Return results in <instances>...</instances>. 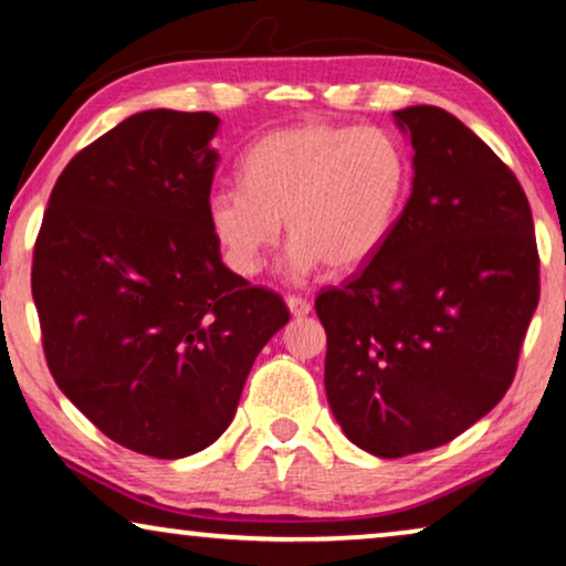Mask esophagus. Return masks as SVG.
I'll return each mask as SVG.
<instances>
[{"label":"esophagus","mask_w":566,"mask_h":566,"mask_svg":"<svg viewBox=\"0 0 566 566\" xmlns=\"http://www.w3.org/2000/svg\"><path fill=\"white\" fill-rule=\"evenodd\" d=\"M285 304H289L293 316H306L308 312H312V301L304 296H285Z\"/></svg>","instance_id":"1"}]
</instances>
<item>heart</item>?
<instances>
[{"instance_id": "1", "label": "heart", "mask_w": 566, "mask_h": 566, "mask_svg": "<svg viewBox=\"0 0 566 566\" xmlns=\"http://www.w3.org/2000/svg\"><path fill=\"white\" fill-rule=\"evenodd\" d=\"M412 188L405 146L381 128L306 123L262 136L242 159V182L208 200L223 260L260 273L265 254L291 237L293 270L324 262L335 273L366 265L397 227Z\"/></svg>"}]
</instances>
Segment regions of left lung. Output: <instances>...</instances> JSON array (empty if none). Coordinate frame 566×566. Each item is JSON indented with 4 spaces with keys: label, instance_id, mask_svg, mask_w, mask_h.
I'll return each instance as SVG.
<instances>
[{
    "label": "left lung",
    "instance_id": "left-lung-1",
    "mask_svg": "<svg viewBox=\"0 0 566 566\" xmlns=\"http://www.w3.org/2000/svg\"><path fill=\"white\" fill-rule=\"evenodd\" d=\"M394 118L415 146L412 196L376 258L314 301L332 415L381 459L451 443L505 397L541 296L513 169L443 107Z\"/></svg>",
    "mask_w": 566,
    "mask_h": 566
}]
</instances>
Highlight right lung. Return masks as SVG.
<instances>
[{
  "label": "right lung",
  "instance_id": "obj_1",
  "mask_svg": "<svg viewBox=\"0 0 566 566\" xmlns=\"http://www.w3.org/2000/svg\"><path fill=\"white\" fill-rule=\"evenodd\" d=\"M213 113L146 111L76 154L33 250V301L59 389L154 459L229 428L258 353L291 319L221 262L208 223Z\"/></svg>",
  "mask_w": 566,
  "mask_h": 566
}]
</instances>
